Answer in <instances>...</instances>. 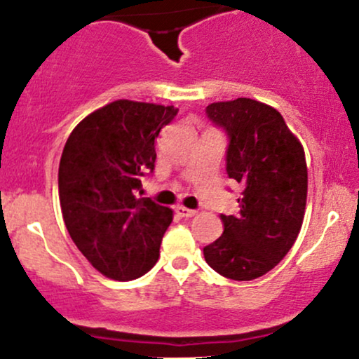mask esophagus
Here are the masks:
<instances>
[{"instance_id":"esophagus-1","label":"esophagus","mask_w":359,"mask_h":359,"mask_svg":"<svg viewBox=\"0 0 359 359\" xmlns=\"http://www.w3.org/2000/svg\"><path fill=\"white\" fill-rule=\"evenodd\" d=\"M175 212L179 214L180 217H192V216H196V212H197V211H194V209H187V208H184V205H179V208L175 209Z\"/></svg>"}]
</instances>
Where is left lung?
<instances>
[{
	"label": "left lung",
	"instance_id": "left-lung-1",
	"mask_svg": "<svg viewBox=\"0 0 359 359\" xmlns=\"http://www.w3.org/2000/svg\"><path fill=\"white\" fill-rule=\"evenodd\" d=\"M205 114L228 135L226 172L243 185L240 214H221L224 231L204 246L208 265L226 278L253 280L288 253L302 228L307 163L300 142L277 109L238 97Z\"/></svg>",
	"mask_w": 359,
	"mask_h": 359
}]
</instances>
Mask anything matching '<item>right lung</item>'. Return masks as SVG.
<instances>
[{"label":"right lung","instance_id":"obj_1","mask_svg":"<svg viewBox=\"0 0 359 359\" xmlns=\"http://www.w3.org/2000/svg\"><path fill=\"white\" fill-rule=\"evenodd\" d=\"M174 106L118 100L86 116L67 138L59 165L65 228L90 265L126 282L160 257L172 209L142 197L155 168V140Z\"/></svg>","mask_w":359,"mask_h":359}]
</instances>
